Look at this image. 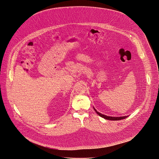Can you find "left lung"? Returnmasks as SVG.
I'll list each match as a JSON object with an SVG mask.
<instances>
[{
	"label": "left lung",
	"instance_id": "8db88e82",
	"mask_svg": "<svg viewBox=\"0 0 159 159\" xmlns=\"http://www.w3.org/2000/svg\"><path fill=\"white\" fill-rule=\"evenodd\" d=\"M93 109L95 111V112L101 117L103 118L105 120H111V121H117V120H123V119H125L127 117H128V116H121V117H115V116H106V115H104L99 112H98L96 109L93 107Z\"/></svg>",
	"mask_w": 159,
	"mask_h": 159
}]
</instances>
